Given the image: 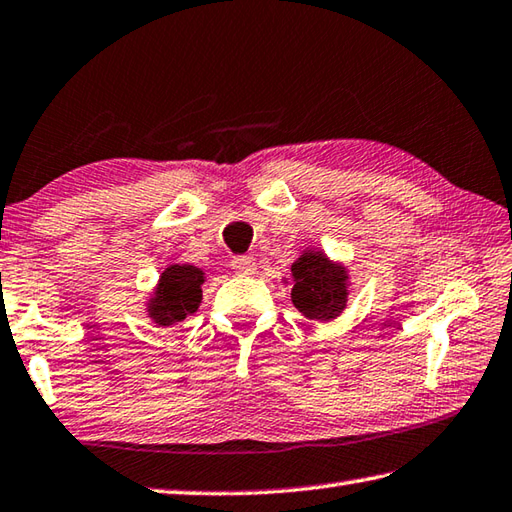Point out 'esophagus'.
Instances as JSON below:
<instances>
[{"instance_id": "obj_1", "label": "esophagus", "mask_w": 512, "mask_h": 512, "mask_svg": "<svg viewBox=\"0 0 512 512\" xmlns=\"http://www.w3.org/2000/svg\"><path fill=\"white\" fill-rule=\"evenodd\" d=\"M256 267H258V263L254 256H236L234 260H231V269H234V272L240 276L256 274Z\"/></svg>"}]
</instances>
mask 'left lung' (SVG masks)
Masks as SVG:
<instances>
[{
  "mask_svg": "<svg viewBox=\"0 0 512 512\" xmlns=\"http://www.w3.org/2000/svg\"><path fill=\"white\" fill-rule=\"evenodd\" d=\"M285 285H292V303L305 318L332 323L350 301V272L341 260H332L321 247L307 245L292 263Z\"/></svg>",
  "mask_w": 512,
  "mask_h": 512,
  "instance_id": "obj_1",
  "label": "left lung"
}]
</instances>
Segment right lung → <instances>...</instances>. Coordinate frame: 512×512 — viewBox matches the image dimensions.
I'll return each instance as SVG.
<instances>
[{"label": "right lung", "mask_w": 512, "mask_h": 512, "mask_svg": "<svg viewBox=\"0 0 512 512\" xmlns=\"http://www.w3.org/2000/svg\"><path fill=\"white\" fill-rule=\"evenodd\" d=\"M205 272L191 263H171L160 272L158 283L147 296L144 310L158 327H171L196 314L202 303Z\"/></svg>", "instance_id": "right-lung-1"}]
</instances>
